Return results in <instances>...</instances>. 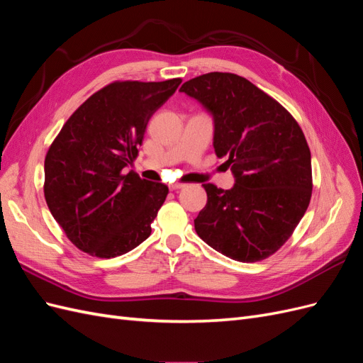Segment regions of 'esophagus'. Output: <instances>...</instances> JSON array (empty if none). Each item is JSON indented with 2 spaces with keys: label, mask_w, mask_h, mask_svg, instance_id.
I'll return each instance as SVG.
<instances>
[{
  "label": "esophagus",
  "mask_w": 363,
  "mask_h": 363,
  "mask_svg": "<svg viewBox=\"0 0 363 363\" xmlns=\"http://www.w3.org/2000/svg\"><path fill=\"white\" fill-rule=\"evenodd\" d=\"M184 183H171L169 184V189L171 191H177V189H182V188H184Z\"/></svg>",
  "instance_id": "esophagus-1"
}]
</instances>
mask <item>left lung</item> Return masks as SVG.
<instances>
[{
    "label": "left lung",
    "mask_w": 363,
    "mask_h": 363,
    "mask_svg": "<svg viewBox=\"0 0 363 363\" xmlns=\"http://www.w3.org/2000/svg\"><path fill=\"white\" fill-rule=\"evenodd\" d=\"M180 91L213 115V148L227 156L232 189L203 184L207 203L194 219L207 245L238 262H259L292 236L312 196L311 150L295 118L232 72H208Z\"/></svg>",
    "instance_id": "1"
}]
</instances>
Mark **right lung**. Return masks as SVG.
Instances as JSON below:
<instances>
[{"instance_id":"add662e5","label":"right lung","mask_w":363,"mask_h":363,"mask_svg":"<svg viewBox=\"0 0 363 363\" xmlns=\"http://www.w3.org/2000/svg\"><path fill=\"white\" fill-rule=\"evenodd\" d=\"M182 79L113 82L63 124L45 156L43 194L71 242L87 255H125L151 235L168 186L124 168L138 157L147 124Z\"/></svg>"}]
</instances>
